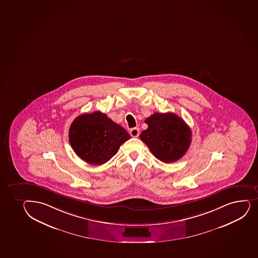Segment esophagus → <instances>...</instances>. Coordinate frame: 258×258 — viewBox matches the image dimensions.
<instances>
[{
    "mask_svg": "<svg viewBox=\"0 0 258 258\" xmlns=\"http://www.w3.org/2000/svg\"><path fill=\"white\" fill-rule=\"evenodd\" d=\"M130 134H131V136H133V137H138L139 135H140V131H139L138 127H133V128H131V131H130Z\"/></svg>",
    "mask_w": 258,
    "mask_h": 258,
    "instance_id": "34e87169",
    "label": "esophagus"
}]
</instances>
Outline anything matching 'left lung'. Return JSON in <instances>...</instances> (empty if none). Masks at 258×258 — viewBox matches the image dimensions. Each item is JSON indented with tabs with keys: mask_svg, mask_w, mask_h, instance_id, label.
Here are the masks:
<instances>
[{
	"mask_svg": "<svg viewBox=\"0 0 258 258\" xmlns=\"http://www.w3.org/2000/svg\"><path fill=\"white\" fill-rule=\"evenodd\" d=\"M145 122L148 127L140 138L156 158L167 164L182 158L191 141V130L184 120L172 112H156Z\"/></svg>",
	"mask_w": 258,
	"mask_h": 258,
	"instance_id": "obj_1",
	"label": "left lung"
}]
</instances>
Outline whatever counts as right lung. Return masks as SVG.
Returning <instances> with one entry per match:
<instances>
[{"instance_id":"1","label":"right lung","mask_w":258,"mask_h":258,"mask_svg":"<svg viewBox=\"0 0 258 258\" xmlns=\"http://www.w3.org/2000/svg\"><path fill=\"white\" fill-rule=\"evenodd\" d=\"M131 136L100 111L82 114L72 122L69 141L76 154L88 164L100 165L113 157Z\"/></svg>"}]
</instances>
